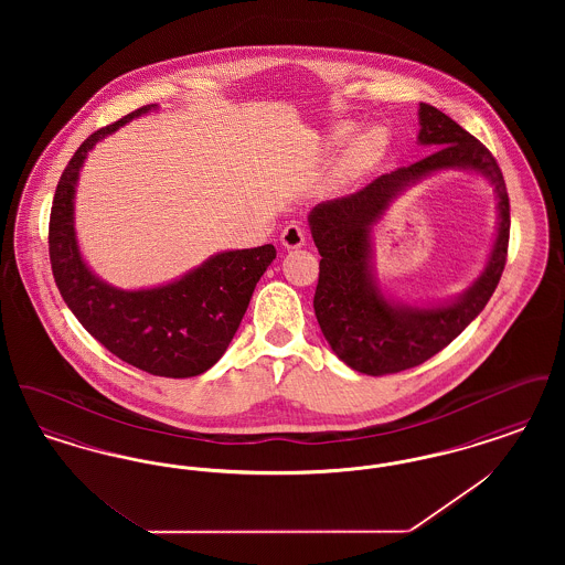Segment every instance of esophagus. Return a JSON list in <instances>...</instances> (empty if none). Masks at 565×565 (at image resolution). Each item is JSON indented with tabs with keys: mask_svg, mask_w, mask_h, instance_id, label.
<instances>
[{
	"mask_svg": "<svg viewBox=\"0 0 565 565\" xmlns=\"http://www.w3.org/2000/svg\"><path fill=\"white\" fill-rule=\"evenodd\" d=\"M279 242L284 247H288V249H296V247H302L305 242H307V237H305V231L300 228V224L292 220V222H288L286 226H284V231H281V235H279Z\"/></svg>",
	"mask_w": 565,
	"mask_h": 565,
	"instance_id": "esophagus-1",
	"label": "esophagus"
}]
</instances>
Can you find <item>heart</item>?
<instances>
[{"label": "heart", "instance_id": "heart-1", "mask_svg": "<svg viewBox=\"0 0 565 565\" xmlns=\"http://www.w3.org/2000/svg\"><path fill=\"white\" fill-rule=\"evenodd\" d=\"M385 146H387V137H385V131L379 129V127H373V129L358 135L351 141L350 148L345 150L343 171L348 175L364 171L366 167H371L373 162L379 161V157L385 152Z\"/></svg>", "mask_w": 565, "mask_h": 565}]
</instances>
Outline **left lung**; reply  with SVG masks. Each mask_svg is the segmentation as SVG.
I'll return each mask as SVG.
<instances>
[{
  "mask_svg": "<svg viewBox=\"0 0 565 565\" xmlns=\"http://www.w3.org/2000/svg\"><path fill=\"white\" fill-rule=\"evenodd\" d=\"M419 125L417 139L434 148L431 154L379 175L353 194L320 203L309 215L311 235L322 256L313 296L316 318L332 351L364 375L401 373L445 350L483 311L509 256L511 203L493 154L434 106L419 104ZM451 166L475 168L497 186L501 226L492 258L476 286L451 306L434 310L390 306L370 277V224L408 181Z\"/></svg>",
  "mask_w": 565,
  "mask_h": 565,
  "instance_id": "8db88e82",
  "label": "left lung"
}]
</instances>
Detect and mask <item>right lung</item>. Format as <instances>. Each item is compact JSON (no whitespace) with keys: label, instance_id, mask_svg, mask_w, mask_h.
<instances>
[{"label":"right lung","instance_id":"right-lung-1","mask_svg":"<svg viewBox=\"0 0 565 565\" xmlns=\"http://www.w3.org/2000/svg\"><path fill=\"white\" fill-rule=\"evenodd\" d=\"M150 108L135 109L88 135L74 152L54 190L49 254L65 305L106 350L150 375L184 379L205 373L222 358L277 252L270 243L222 252L173 284L137 292L111 288L88 270L74 235L82 162L99 139Z\"/></svg>","mask_w":565,"mask_h":565}]
</instances>
